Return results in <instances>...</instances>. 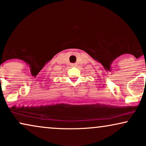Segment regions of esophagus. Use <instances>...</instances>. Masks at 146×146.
Returning a JSON list of instances; mask_svg holds the SVG:
<instances>
[{
  "label": "esophagus",
  "mask_w": 146,
  "mask_h": 146,
  "mask_svg": "<svg viewBox=\"0 0 146 146\" xmlns=\"http://www.w3.org/2000/svg\"><path fill=\"white\" fill-rule=\"evenodd\" d=\"M71 65V67H76L77 64H75V63H72Z\"/></svg>",
  "instance_id": "34e87169"
}]
</instances>
